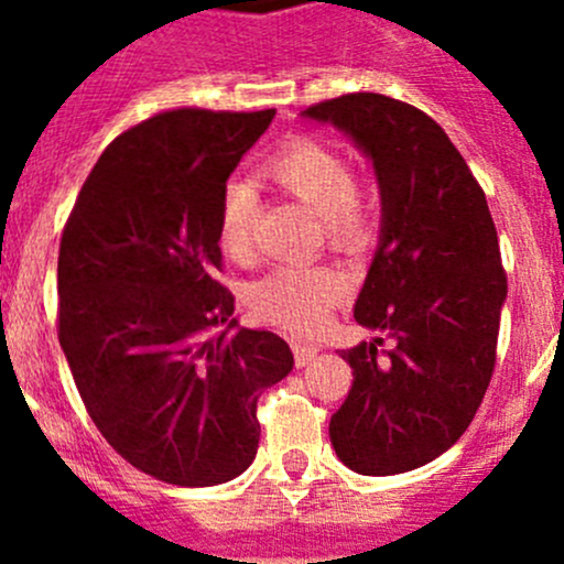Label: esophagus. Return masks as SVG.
I'll return each instance as SVG.
<instances>
[{
  "instance_id": "34e87169",
  "label": "esophagus",
  "mask_w": 564,
  "mask_h": 564,
  "mask_svg": "<svg viewBox=\"0 0 564 564\" xmlns=\"http://www.w3.org/2000/svg\"><path fill=\"white\" fill-rule=\"evenodd\" d=\"M318 355V346L316 344H305V340H294V360H297V366H308L311 360Z\"/></svg>"
}]
</instances>
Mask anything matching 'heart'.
Returning a JSON list of instances; mask_svg holds the SVG:
<instances>
[{
    "label": "heart",
    "mask_w": 564,
    "mask_h": 564,
    "mask_svg": "<svg viewBox=\"0 0 564 564\" xmlns=\"http://www.w3.org/2000/svg\"><path fill=\"white\" fill-rule=\"evenodd\" d=\"M264 172L308 207L322 220L329 240L338 246H355L371 231L373 215L360 187L355 185V169L333 147L297 139L270 158ZM253 215V182L231 180L220 198L218 218V242L229 256L248 253ZM344 278L329 267L281 264L250 286V305L256 314L283 324L286 329L314 333L322 327L329 308L344 297Z\"/></svg>",
    "instance_id": "b5f03b06"
}]
</instances>
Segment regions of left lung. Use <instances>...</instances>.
<instances>
[{"label":"left lung","instance_id":"left-lung-1","mask_svg":"<svg viewBox=\"0 0 564 564\" xmlns=\"http://www.w3.org/2000/svg\"><path fill=\"white\" fill-rule=\"evenodd\" d=\"M371 161L382 229L357 324L377 338L346 349L349 395L329 442L360 475H401L460 440L497 362L508 278L486 193L445 130L420 108L355 93L303 111Z\"/></svg>","mask_w":564,"mask_h":564}]
</instances>
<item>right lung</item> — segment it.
<instances>
[{"mask_svg":"<svg viewBox=\"0 0 564 564\" xmlns=\"http://www.w3.org/2000/svg\"><path fill=\"white\" fill-rule=\"evenodd\" d=\"M272 117L176 108L124 130L62 231L73 382L108 445L172 486L242 475L259 451V395L294 366L281 335L237 327L235 297L215 281L226 180Z\"/></svg>","mask_w":564,"mask_h":564,"instance_id":"add662e5","label":"right lung"}]
</instances>
